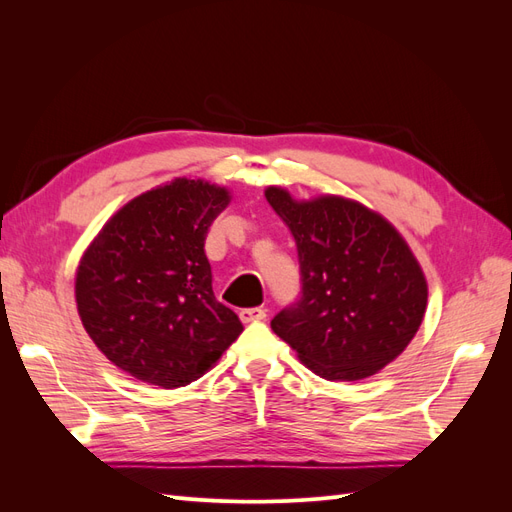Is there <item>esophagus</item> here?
I'll list each match as a JSON object with an SVG mask.
<instances>
[{"label":"esophagus","instance_id":"obj_1","mask_svg":"<svg viewBox=\"0 0 512 512\" xmlns=\"http://www.w3.org/2000/svg\"><path fill=\"white\" fill-rule=\"evenodd\" d=\"M239 318L241 322H258V320H265L267 318V312L262 307H245L239 312Z\"/></svg>","mask_w":512,"mask_h":512}]
</instances>
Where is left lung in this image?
<instances>
[{
  "label": "left lung",
  "instance_id": "obj_1",
  "mask_svg": "<svg viewBox=\"0 0 512 512\" xmlns=\"http://www.w3.org/2000/svg\"><path fill=\"white\" fill-rule=\"evenodd\" d=\"M265 196L292 232L301 271L299 299L271 329L322 378L376 374L423 322L427 282L410 247L378 213L352 200L297 203L282 188Z\"/></svg>",
  "mask_w": 512,
  "mask_h": 512
}]
</instances>
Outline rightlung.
Instances as JSON below:
<instances>
[{
  "label": "right lung",
  "instance_id": "add662e5",
  "mask_svg": "<svg viewBox=\"0 0 512 512\" xmlns=\"http://www.w3.org/2000/svg\"><path fill=\"white\" fill-rule=\"evenodd\" d=\"M228 192L175 179L119 209L76 273L83 327L136 380L179 389L198 380L243 324L213 294L205 239Z\"/></svg>",
  "mask_w": 512,
  "mask_h": 512
}]
</instances>
